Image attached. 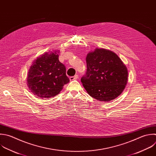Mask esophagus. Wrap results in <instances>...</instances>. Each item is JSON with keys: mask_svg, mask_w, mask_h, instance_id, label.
<instances>
[{"mask_svg": "<svg viewBox=\"0 0 156 156\" xmlns=\"http://www.w3.org/2000/svg\"><path fill=\"white\" fill-rule=\"evenodd\" d=\"M78 77H79V76L76 74V75H75L74 76H71V77H69V79H70L71 80H73L77 79Z\"/></svg>", "mask_w": 156, "mask_h": 156, "instance_id": "obj_1", "label": "esophagus"}]
</instances>
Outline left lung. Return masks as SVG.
Returning <instances> with one entry per match:
<instances>
[{
  "mask_svg": "<svg viewBox=\"0 0 156 156\" xmlns=\"http://www.w3.org/2000/svg\"><path fill=\"white\" fill-rule=\"evenodd\" d=\"M86 62L87 71L81 82L90 96L108 102L121 94L127 82L128 72L115 53L96 48L87 54Z\"/></svg>",
  "mask_w": 156,
  "mask_h": 156,
  "instance_id": "8db88e82",
  "label": "left lung"
}]
</instances>
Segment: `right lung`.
Segmentation results:
<instances>
[{"mask_svg":"<svg viewBox=\"0 0 156 156\" xmlns=\"http://www.w3.org/2000/svg\"><path fill=\"white\" fill-rule=\"evenodd\" d=\"M58 51L38 57L30 66L27 79L29 90L40 98H52L69 82L66 68L59 62Z\"/></svg>","mask_w":156,"mask_h":156,"instance_id":"add662e5","label":"right lung"}]
</instances>
